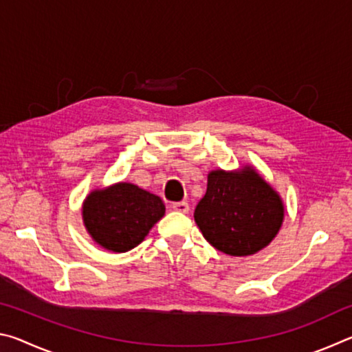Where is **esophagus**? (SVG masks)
Here are the masks:
<instances>
[{"label":"esophagus","mask_w":352,"mask_h":352,"mask_svg":"<svg viewBox=\"0 0 352 352\" xmlns=\"http://www.w3.org/2000/svg\"><path fill=\"white\" fill-rule=\"evenodd\" d=\"M170 208H172V210H174V211H177V212H183V214L189 212L188 201H177V204H172Z\"/></svg>","instance_id":"34e87169"}]
</instances>
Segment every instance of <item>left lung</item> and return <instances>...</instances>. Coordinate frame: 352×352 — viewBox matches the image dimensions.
<instances>
[{
  "instance_id": "8db88e82",
  "label": "left lung",
  "mask_w": 352,
  "mask_h": 352,
  "mask_svg": "<svg viewBox=\"0 0 352 352\" xmlns=\"http://www.w3.org/2000/svg\"><path fill=\"white\" fill-rule=\"evenodd\" d=\"M283 216L279 195L250 168L231 174L212 170L194 211L205 239L230 256L254 254L269 245Z\"/></svg>"
}]
</instances>
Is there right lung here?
Listing matches in <instances>:
<instances>
[{
    "mask_svg": "<svg viewBox=\"0 0 352 352\" xmlns=\"http://www.w3.org/2000/svg\"><path fill=\"white\" fill-rule=\"evenodd\" d=\"M164 211L158 195L132 183H118L88 195L82 214L88 233L100 247L124 253L144 241Z\"/></svg>",
    "mask_w": 352,
    "mask_h": 352,
    "instance_id": "1",
    "label": "right lung"
}]
</instances>
